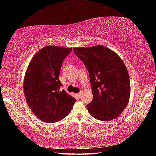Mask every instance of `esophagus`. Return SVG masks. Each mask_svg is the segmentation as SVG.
I'll return each instance as SVG.
<instances>
[{
  "label": "esophagus",
  "instance_id": "1",
  "mask_svg": "<svg viewBox=\"0 0 156 156\" xmlns=\"http://www.w3.org/2000/svg\"><path fill=\"white\" fill-rule=\"evenodd\" d=\"M82 94H83V93H82V92H80V93H78V94H77L76 95H77V96L78 98H80L82 96Z\"/></svg>",
  "mask_w": 156,
  "mask_h": 156
}]
</instances>
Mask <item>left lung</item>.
Returning a JSON list of instances; mask_svg holds the SVG:
<instances>
[{
    "label": "left lung",
    "instance_id": "8db88e82",
    "mask_svg": "<svg viewBox=\"0 0 156 156\" xmlns=\"http://www.w3.org/2000/svg\"><path fill=\"white\" fill-rule=\"evenodd\" d=\"M73 49L89 74L94 96L87 105L90 115L102 121L118 118L126 107L131 94L128 70L123 60L102 45Z\"/></svg>",
    "mask_w": 156,
    "mask_h": 156
}]
</instances>
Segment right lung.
<instances>
[{
	"label": "right lung",
	"instance_id": "obj_1",
	"mask_svg": "<svg viewBox=\"0 0 156 156\" xmlns=\"http://www.w3.org/2000/svg\"><path fill=\"white\" fill-rule=\"evenodd\" d=\"M72 48L46 46L34 55L26 70L23 90L26 101L37 118L44 122H58L72 109L76 99L59 80L60 67Z\"/></svg>",
	"mask_w": 156,
	"mask_h": 156
}]
</instances>
